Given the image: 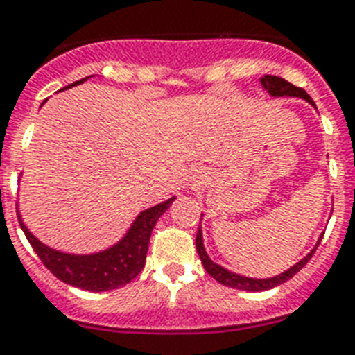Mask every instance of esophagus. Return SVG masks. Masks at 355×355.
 I'll use <instances>...</instances> for the list:
<instances>
[{"label": "esophagus", "instance_id": "esophagus-1", "mask_svg": "<svg viewBox=\"0 0 355 355\" xmlns=\"http://www.w3.org/2000/svg\"><path fill=\"white\" fill-rule=\"evenodd\" d=\"M202 177H204V175H200V171H198V169L191 171V177H189V182H191V186H198Z\"/></svg>", "mask_w": 355, "mask_h": 355}]
</instances>
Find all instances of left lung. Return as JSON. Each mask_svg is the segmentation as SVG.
Here are the masks:
<instances>
[{"label": "left lung", "instance_id": "8db88e82", "mask_svg": "<svg viewBox=\"0 0 355 355\" xmlns=\"http://www.w3.org/2000/svg\"><path fill=\"white\" fill-rule=\"evenodd\" d=\"M260 83L261 86H263V90L269 92L270 97H300V99L306 101V103L312 104V106L315 108V104L314 101L311 99V95L306 94L303 88H297V86L291 85V83L282 79V77L265 76L261 77ZM321 238H323V234L318 238V243H315L314 249H312L309 254L303 256L302 260L297 261V263H294L291 269L284 270V272L278 274V276H272V278H249V276H242V274H236L233 272V270L222 267V265L214 263V261L209 258V254H207V251H205L204 236H202V227L198 229V233H196V251H198V256H200L204 269L207 270V274H211L218 284L231 288H240V291H249V293H260V291H269V288H274V287H278V285L285 284L287 279L293 278L297 270H302L306 265V261L312 258V254L315 252L318 245H320Z\"/></svg>", "mask_w": 355, "mask_h": 355}]
</instances>
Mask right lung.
<instances>
[{"label": "right lung", "instance_id": "add662e5", "mask_svg": "<svg viewBox=\"0 0 355 355\" xmlns=\"http://www.w3.org/2000/svg\"><path fill=\"white\" fill-rule=\"evenodd\" d=\"M86 79L73 83L67 88L81 85ZM175 198L177 196H171L168 200L141 211L126 231V234L117 243L106 247L103 251L88 252V254L58 251V249L43 243L40 238H35L31 233V229L26 227L21 218L19 209H17V220H19L26 240L34 247L35 254L40 256V260L43 261L46 269L52 270L55 278L71 287L83 288V291L104 293V291L124 287L144 269L151 231H153L157 220L169 209V205L173 204Z\"/></svg>", "mask_w": 355, "mask_h": 355}]
</instances>
